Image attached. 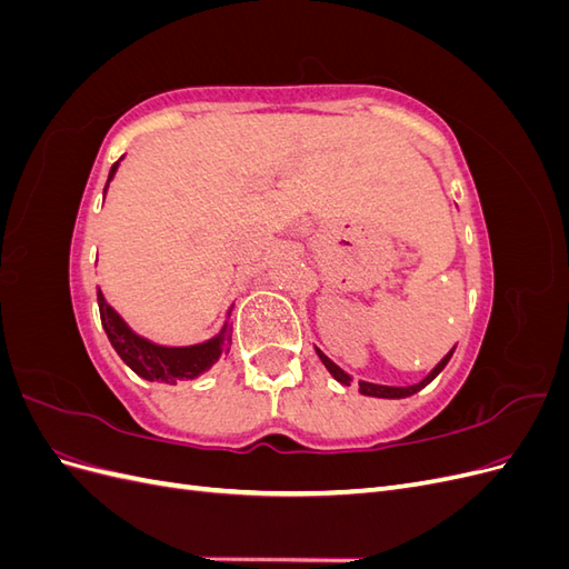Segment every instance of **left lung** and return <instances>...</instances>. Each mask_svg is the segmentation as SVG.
Wrapping results in <instances>:
<instances>
[{
	"instance_id": "obj_1",
	"label": "left lung",
	"mask_w": 569,
	"mask_h": 569,
	"mask_svg": "<svg viewBox=\"0 0 569 569\" xmlns=\"http://www.w3.org/2000/svg\"><path fill=\"white\" fill-rule=\"evenodd\" d=\"M318 356H320V360L325 363V368L332 372V377L335 380H339L341 385H351V380L353 377L349 375V372H343L337 363H332L330 358H327L320 349H318ZM451 356H453V349L446 353L439 363H437V368L429 372L422 382H418V385H410V387H385V385H372V382H358V387H360V393H366V396H380V399H403V396H410V393H416V391H420L422 387H427L429 382L435 380V377L446 368V363H449L451 360Z\"/></svg>"
}]
</instances>
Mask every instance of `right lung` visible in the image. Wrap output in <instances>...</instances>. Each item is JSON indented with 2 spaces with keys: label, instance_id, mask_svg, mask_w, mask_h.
Here are the masks:
<instances>
[{
  "label": "right lung",
  "instance_id": "right-lung-1",
  "mask_svg": "<svg viewBox=\"0 0 569 569\" xmlns=\"http://www.w3.org/2000/svg\"><path fill=\"white\" fill-rule=\"evenodd\" d=\"M116 168H118V163L111 166L109 180L113 178ZM104 192H107V187H104ZM97 301H99L101 325H104V332L111 341V347L137 375L144 377V380H149V382L176 385L178 380H194V377L209 370L230 347L232 327L228 320L213 339L203 341V343H194V347H159V343L134 335L126 325V320L120 318L107 303L101 291H97Z\"/></svg>",
  "mask_w": 569,
  "mask_h": 569
}]
</instances>
